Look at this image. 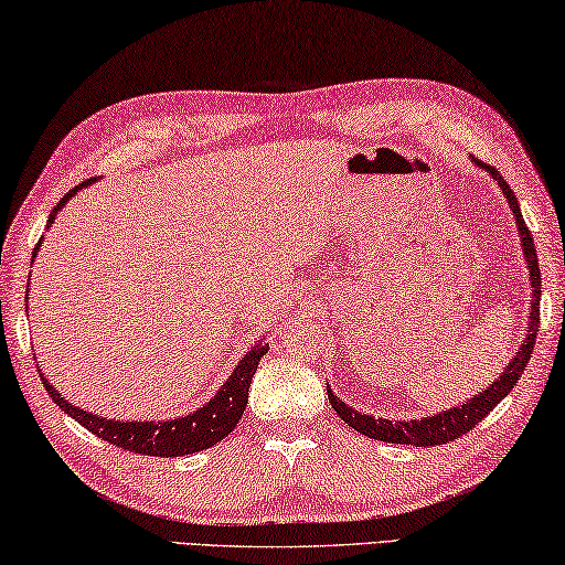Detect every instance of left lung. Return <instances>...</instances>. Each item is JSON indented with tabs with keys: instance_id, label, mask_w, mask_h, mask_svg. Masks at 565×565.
<instances>
[{
	"instance_id": "obj_1",
	"label": "left lung",
	"mask_w": 565,
	"mask_h": 565,
	"mask_svg": "<svg viewBox=\"0 0 565 565\" xmlns=\"http://www.w3.org/2000/svg\"><path fill=\"white\" fill-rule=\"evenodd\" d=\"M478 162V160H476ZM488 172L493 174L495 182L503 188V195L511 205L513 215H515V225L518 233H521V243H523V255L525 263H529L531 270V285H533V302H531V328H529V338L523 340L521 350L513 358V363L503 370L501 381H495L488 391L480 393L478 397H473L470 403L458 405V408H450L446 413L430 415V418L423 420H385V418H373V415L358 413L355 408H350L338 395H332V391H328V401L335 413L343 418L350 428H355L363 436L373 438V440H385V443H401V446H415V448H425V446H443V443H450L460 436H466L476 428V425L491 413L503 397L513 391V385L521 381L525 365L533 355V345H535V332H539L541 326V310H539V300H541V267H539V255H535V245H533V235L531 230L525 227V220L521 215V207H518V198L513 195V190L508 188V182L498 174V170H493L491 164H486Z\"/></svg>"
}]
</instances>
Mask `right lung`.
I'll return each mask as SVG.
<instances>
[{"label": "right lung", "instance_id": "right-lung-1", "mask_svg": "<svg viewBox=\"0 0 565 565\" xmlns=\"http://www.w3.org/2000/svg\"><path fill=\"white\" fill-rule=\"evenodd\" d=\"M89 182L92 180H85L79 188H85ZM79 188H72L67 195L57 202V207L52 210L47 225H52L57 210ZM36 249H40V243L34 247V255ZM265 353H267V345H257L249 350L243 363L237 365L235 373L230 375V381L220 387L217 395L212 397L205 408L184 415V418L164 420V423H119V420L99 418V415L79 411L77 405L64 401V397L54 391L44 377L42 383L47 387L52 401L57 403L70 418H74L79 425H85L89 433H95L97 438L107 440L109 446L122 448L129 452H142V456H154V458H178V456H190V452L212 448L215 443H220L222 438H227L230 433H233L239 415L245 413L249 383H253L257 363H260V358Z\"/></svg>", "mask_w": 565, "mask_h": 565}]
</instances>
